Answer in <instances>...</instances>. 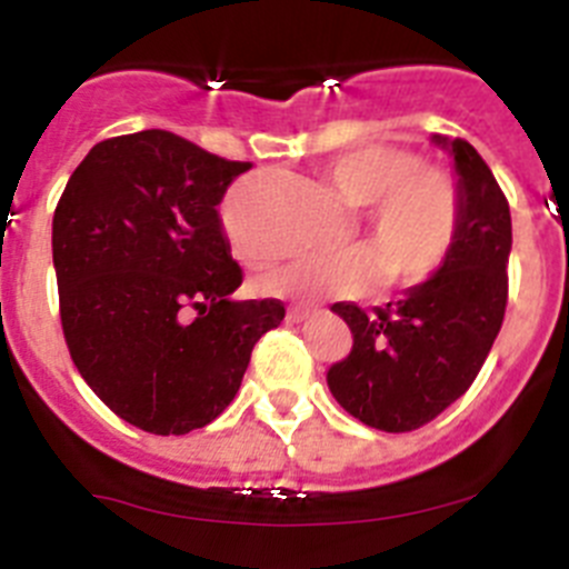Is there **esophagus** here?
Segmentation results:
<instances>
[{
    "instance_id": "esophagus-1",
    "label": "esophagus",
    "mask_w": 569,
    "mask_h": 569,
    "mask_svg": "<svg viewBox=\"0 0 569 569\" xmlns=\"http://www.w3.org/2000/svg\"><path fill=\"white\" fill-rule=\"evenodd\" d=\"M313 313H316L313 308H290L288 310V321H305V319H310Z\"/></svg>"
}]
</instances>
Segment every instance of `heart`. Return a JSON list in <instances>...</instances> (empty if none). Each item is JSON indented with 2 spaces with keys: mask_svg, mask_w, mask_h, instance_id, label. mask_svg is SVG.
I'll return each mask as SVG.
<instances>
[{
  "mask_svg": "<svg viewBox=\"0 0 569 569\" xmlns=\"http://www.w3.org/2000/svg\"><path fill=\"white\" fill-rule=\"evenodd\" d=\"M325 182L361 208L365 248L336 256H308L261 276L256 290L299 305L321 299H359L387 288L410 290L433 279L459 241L465 196L453 173L441 164H419V156L396 144H356L321 164ZM224 228L241 261L268 264L273 248L224 213Z\"/></svg>",
  "mask_w": 569,
  "mask_h": 569,
  "instance_id": "heart-1",
  "label": "heart"
}]
</instances>
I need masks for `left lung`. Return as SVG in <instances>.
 Returning a JSON list of instances; mask_svg holds the SVG:
<instances>
[{
	"label": "left lung",
	"instance_id": "1",
	"mask_svg": "<svg viewBox=\"0 0 569 569\" xmlns=\"http://www.w3.org/2000/svg\"><path fill=\"white\" fill-rule=\"evenodd\" d=\"M450 150L465 196L459 241L445 268L405 299L373 313L353 301L333 313L353 333V350L328 370V387L353 419L385 433H410L453 405L479 376L507 308L512 248L510 204L487 162L465 139Z\"/></svg>",
	"mask_w": 569,
	"mask_h": 569
}]
</instances>
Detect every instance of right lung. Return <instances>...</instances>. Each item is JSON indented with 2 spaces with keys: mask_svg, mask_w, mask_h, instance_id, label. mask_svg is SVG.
<instances>
[{
  "mask_svg": "<svg viewBox=\"0 0 569 569\" xmlns=\"http://www.w3.org/2000/svg\"><path fill=\"white\" fill-rule=\"evenodd\" d=\"M244 170L170 130H139L93 144L64 184L53 213L64 341L90 390L139 430L210 425L284 319L279 299L230 301L241 268L216 204Z\"/></svg>",
  "mask_w": 569,
  "mask_h": 569,
  "instance_id": "right-lung-1",
  "label": "right lung"
}]
</instances>
